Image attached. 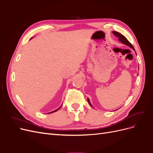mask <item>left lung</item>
<instances>
[{
    "label": "left lung",
    "instance_id": "obj_1",
    "mask_svg": "<svg viewBox=\"0 0 153 153\" xmlns=\"http://www.w3.org/2000/svg\"><path fill=\"white\" fill-rule=\"evenodd\" d=\"M113 32V34L117 37V38H119V40L121 41V42L122 43H123V44H124V45H127V46H128V47H129L130 48H131L133 50H135V49H134V48H133V45L130 43V42H129V41L126 39V38L125 36H124L123 34H121V33H119V32H116V31H113L112 32ZM87 101H88V102H89V103L92 106V105L91 104V103H90V101H89V99H87Z\"/></svg>",
    "mask_w": 153,
    "mask_h": 153
}]
</instances>
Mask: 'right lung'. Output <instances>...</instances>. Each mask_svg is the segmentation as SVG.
<instances>
[{
	"instance_id": "1",
	"label": "right lung",
	"mask_w": 153,
	"mask_h": 153,
	"mask_svg": "<svg viewBox=\"0 0 153 153\" xmlns=\"http://www.w3.org/2000/svg\"><path fill=\"white\" fill-rule=\"evenodd\" d=\"M61 106H60V107L58 108V109H57V110H54V111H53V112H50V113H53V112H56V111H57L60 108H61Z\"/></svg>"
}]
</instances>
